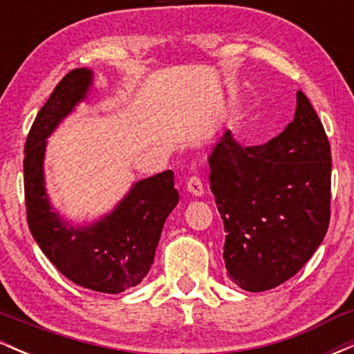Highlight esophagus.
Here are the masks:
<instances>
[{
  "mask_svg": "<svg viewBox=\"0 0 354 354\" xmlns=\"http://www.w3.org/2000/svg\"><path fill=\"white\" fill-rule=\"evenodd\" d=\"M186 191L193 194V196H203L205 194V186H203V181L198 176H191L186 181Z\"/></svg>",
  "mask_w": 354,
  "mask_h": 354,
  "instance_id": "obj_1",
  "label": "esophagus"
}]
</instances>
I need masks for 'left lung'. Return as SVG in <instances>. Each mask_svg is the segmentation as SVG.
<instances>
[{
    "label": "left lung",
    "mask_w": 354,
    "mask_h": 354,
    "mask_svg": "<svg viewBox=\"0 0 354 354\" xmlns=\"http://www.w3.org/2000/svg\"><path fill=\"white\" fill-rule=\"evenodd\" d=\"M208 163L231 281L259 293L293 278L330 225L331 149L310 100L296 93L295 120L266 145L223 133Z\"/></svg>",
    "instance_id": "left-lung-1"
}]
</instances>
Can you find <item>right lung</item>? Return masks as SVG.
I'll return each mask as SVG.
<instances>
[{"label": "right lung", "mask_w": 354, "mask_h": 354, "mask_svg": "<svg viewBox=\"0 0 354 354\" xmlns=\"http://www.w3.org/2000/svg\"><path fill=\"white\" fill-rule=\"evenodd\" d=\"M93 71L76 68L56 84L24 145L26 218L35 241L61 274L100 293L116 295L143 281L168 214L180 201L171 169L138 181L111 213L71 225L51 206L44 186L48 136L86 98Z\"/></svg>", "instance_id": "obj_1"}]
</instances>
